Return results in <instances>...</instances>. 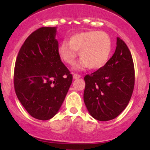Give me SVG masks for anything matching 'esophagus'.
I'll return each instance as SVG.
<instances>
[{
  "instance_id": "34e87169",
  "label": "esophagus",
  "mask_w": 150,
  "mask_h": 150,
  "mask_svg": "<svg viewBox=\"0 0 150 150\" xmlns=\"http://www.w3.org/2000/svg\"><path fill=\"white\" fill-rule=\"evenodd\" d=\"M80 77H81V75H79V74H77V73L73 74V78L74 79H78V78H80Z\"/></svg>"
}]
</instances>
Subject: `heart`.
<instances>
[{
    "mask_svg": "<svg viewBox=\"0 0 150 150\" xmlns=\"http://www.w3.org/2000/svg\"><path fill=\"white\" fill-rule=\"evenodd\" d=\"M112 50V42L107 33L103 31H87L75 33L58 47V53L67 64H72L79 51V67L87 66L97 70L106 65Z\"/></svg>",
    "mask_w": 150,
    "mask_h": 150,
    "instance_id": "1",
    "label": "heart"
}]
</instances>
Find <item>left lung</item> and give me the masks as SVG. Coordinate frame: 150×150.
Wrapping results in <instances>:
<instances>
[{
    "mask_svg": "<svg viewBox=\"0 0 150 150\" xmlns=\"http://www.w3.org/2000/svg\"><path fill=\"white\" fill-rule=\"evenodd\" d=\"M116 49L106 65L86 75L84 101L93 118L107 121L125 109L135 85V68L126 44L117 37Z\"/></svg>",
    "mask_w": 150,
    "mask_h": 150,
    "instance_id": "8db88e82",
    "label": "left lung"
}]
</instances>
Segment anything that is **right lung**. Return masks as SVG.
Returning <instances> with one entry per match:
<instances>
[{
    "label": "right lung",
    "instance_id": "right-lung-1",
    "mask_svg": "<svg viewBox=\"0 0 150 150\" xmlns=\"http://www.w3.org/2000/svg\"><path fill=\"white\" fill-rule=\"evenodd\" d=\"M56 27H41L27 38L15 61L16 95L30 116L53 118L61 108L73 81L61 61Z\"/></svg>",
    "mask_w": 150,
    "mask_h": 150
}]
</instances>
